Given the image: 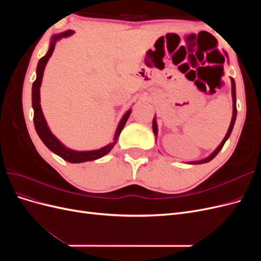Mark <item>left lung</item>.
<instances>
[{
    "label": "left lung",
    "instance_id": "8db88e82",
    "mask_svg": "<svg viewBox=\"0 0 261 261\" xmlns=\"http://www.w3.org/2000/svg\"><path fill=\"white\" fill-rule=\"evenodd\" d=\"M225 57L228 59L227 54L225 53ZM231 83H232V100H233V115H232V120H231V124H230V127H228L227 132H226V135L225 137L223 138V140L221 141V144L216 148L215 151H213L210 155H208L207 158H204V159L202 160H198V161H192V162H188V164H202V163H207L209 161H211L213 158H215L221 149H222V147L224 146L225 141L228 139V137H230L231 133L233 130V127H234V124H235V120H236V115H238V110H236V88H235V82L233 78H231ZM152 130H153V134L155 135V137L158 136V124H156V120H155V116L153 117L152 120Z\"/></svg>",
    "mask_w": 261,
    "mask_h": 261
}]
</instances>
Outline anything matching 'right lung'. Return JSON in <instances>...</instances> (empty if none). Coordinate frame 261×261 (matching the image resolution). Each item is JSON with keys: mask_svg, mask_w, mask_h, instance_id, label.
Masks as SVG:
<instances>
[{"mask_svg": "<svg viewBox=\"0 0 261 261\" xmlns=\"http://www.w3.org/2000/svg\"><path fill=\"white\" fill-rule=\"evenodd\" d=\"M74 34L73 30H66L63 31V33L53 35L51 37L50 40V46L49 50L46 52V54L44 57H42L38 62L37 65V78L35 83L33 84V94H31V98H33V109H34V124H35V128L36 132L38 134V136L40 137V139L42 140V143L48 147L52 152H54L55 154H58L59 156H61L62 159H64L67 162L70 163H83L86 161H93L100 159L103 155L108 154L110 151H111L112 148L114 147V145L116 144V140L120 136V134L122 132V129L124 128V126L127 122L128 117L132 113V109H129L128 111H126L125 114L123 115V117L121 118L120 123L117 125V128L115 130L114 134V138L112 143L108 144L107 146L102 147L100 149H96V150H84V151H78V150H73L68 147H66L65 145H63L61 141L55 137L52 132L50 130L48 123H46L42 109H41V105H40V87H41V83H42V78H43V72L46 63H48L49 59L51 58V55L54 51L55 44L59 40H61L62 38H67L69 36H72Z\"/></svg>", "mask_w": 261, "mask_h": 261, "instance_id": "right-lung-1", "label": "right lung"}]
</instances>
